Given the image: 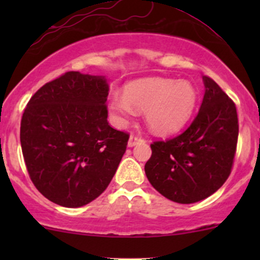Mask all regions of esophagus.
<instances>
[{
  "label": "esophagus",
  "instance_id": "1",
  "mask_svg": "<svg viewBox=\"0 0 260 260\" xmlns=\"http://www.w3.org/2000/svg\"><path fill=\"white\" fill-rule=\"evenodd\" d=\"M142 142H144V138H142V137L139 136H136V134H131L129 140H128V147H134V145Z\"/></svg>",
  "mask_w": 260,
  "mask_h": 260
}]
</instances>
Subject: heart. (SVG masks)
Listing matches in <instances>:
<instances>
[{
  "mask_svg": "<svg viewBox=\"0 0 260 260\" xmlns=\"http://www.w3.org/2000/svg\"><path fill=\"white\" fill-rule=\"evenodd\" d=\"M197 104V90L189 82L170 78H147L131 83L124 95L113 92L109 109L113 121L123 124L134 115L144 111L149 129L170 134L186 124Z\"/></svg>",
  "mask_w": 260,
  "mask_h": 260,
  "instance_id": "obj_1",
  "label": "heart"
}]
</instances>
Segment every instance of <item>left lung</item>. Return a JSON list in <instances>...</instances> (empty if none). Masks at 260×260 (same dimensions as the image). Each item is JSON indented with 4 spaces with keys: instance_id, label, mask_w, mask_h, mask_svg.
I'll return each mask as SVG.
<instances>
[{
    "instance_id": "obj_1",
    "label": "left lung",
    "mask_w": 260,
    "mask_h": 260,
    "mask_svg": "<svg viewBox=\"0 0 260 260\" xmlns=\"http://www.w3.org/2000/svg\"><path fill=\"white\" fill-rule=\"evenodd\" d=\"M192 123L181 134L150 144L145 175L170 201L190 204L208 198L231 174L238 139L235 103L210 77Z\"/></svg>"
}]
</instances>
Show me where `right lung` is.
<instances>
[{
	"label": "right lung",
	"mask_w": 260,
	"mask_h": 260,
	"mask_svg": "<svg viewBox=\"0 0 260 260\" xmlns=\"http://www.w3.org/2000/svg\"><path fill=\"white\" fill-rule=\"evenodd\" d=\"M105 77L66 72L35 92L20 122L29 177L55 204L78 208L111 182L129 134L107 122Z\"/></svg>",
	"instance_id": "obj_1"
}]
</instances>
